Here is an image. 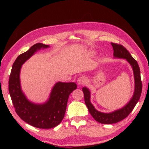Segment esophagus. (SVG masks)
<instances>
[{"instance_id": "1", "label": "esophagus", "mask_w": 149, "mask_h": 149, "mask_svg": "<svg viewBox=\"0 0 149 149\" xmlns=\"http://www.w3.org/2000/svg\"><path fill=\"white\" fill-rule=\"evenodd\" d=\"M86 82V79L85 77H84V76H80L77 80V83L79 85H83L85 84Z\"/></svg>"}]
</instances>
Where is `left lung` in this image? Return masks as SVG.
<instances>
[{
    "instance_id": "left-lung-1",
    "label": "left lung",
    "mask_w": 149,
    "mask_h": 149,
    "mask_svg": "<svg viewBox=\"0 0 149 149\" xmlns=\"http://www.w3.org/2000/svg\"><path fill=\"white\" fill-rule=\"evenodd\" d=\"M111 45L112 48H113V55L114 58H124V59L127 60L130 66H132L134 76L135 89L131 100L124 107L121 108V109L109 112V113H104V112L98 111L94 108L91 101H90L91 95H90L89 89L86 87L83 88L85 104L88 107L89 113L98 123L105 124H114L127 118L139 101L142 89L141 71H140L137 61L131 56L130 53L127 50V49L123 45L114 43H111Z\"/></svg>"
}]
</instances>
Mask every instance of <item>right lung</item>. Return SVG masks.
Instances as JSON below:
<instances>
[{
	"instance_id": "1",
	"label": "right lung",
	"mask_w": 149,
	"mask_h": 149,
	"mask_svg": "<svg viewBox=\"0 0 149 149\" xmlns=\"http://www.w3.org/2000/svg\"><path fill=\"white\" fill-rule=\"evenodd\" d=\"M49 47L41 43H36L20 55L12 65L8 81V91L16 113L26 123L40 129H51L60 124L65 116L70 94L77 88L73 82H58L46 102L35 104L26 97L20 86L22 65L38 50Z\"/></svg>"
}]
</instances>
